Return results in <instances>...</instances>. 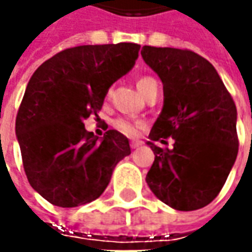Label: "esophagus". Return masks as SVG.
<instances>
[{"label": "esophagus", "instance_id": "esophagus-1", "mask_svg": "<svg viewBox=\"0 0 252 252\" xmlns=\"http://www.w3.org/2000/svg\"><path fill=\"white\" fill-rule=\"evenodd\" d=\"M141 144H143V141H139V140H133L130 143V147L131 149H139Z\"/></svg>", "mask_w": 252, "mask_h": 252}]
</instances>
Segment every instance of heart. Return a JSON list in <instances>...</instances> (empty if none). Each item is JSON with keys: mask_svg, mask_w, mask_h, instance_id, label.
Masks as SVG:
<instances>
[{"mask_svg": "<svg viewBox=\"0 0 252 252\" xmlns=\"http://www.w3.org/2000/svg\"><path fill=\"white\" fill-rule=\"evenodd\" d=\"M156 83V80H153L150 77H143L140 78L139 81H137V88H139V91L143 95L146 90L153 85V84ZM113 126L116 127V130H119L122 134H125V136H129V137H133V136H136L139 130H140L141 127V123L140 122H131L127 121V119H118V121L113 122Z\"/></svg>", "mask_w": 252, "mask_h": 252, "instance_id": "obj_1", "label": "heart"}]
</instances>
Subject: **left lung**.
Instances as JSON below:
<instances>
[{
	"instance_id": "8db88e82",
	"label": "left lung",
	"mask_w": 252,
	"mask_h": 252,
	"mask_svg": "<svg viewBox=\"0 0 252 252\" xmlns=\"http://www.w3.org/2000/svg\"><path fill=\"white\" fill-rule=\"evenodd\" d=\"M141 57L160 77L164 105L147 144L154 162L146 182L172 209L205 208L221 190L238 153L237 109L216 68L190 50L143 46ZM172 137L164 151L154 143Z\"/></svg>"
}]
</instances>
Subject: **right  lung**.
<instances>
[{
	"mask_svg": "<svg viewBox=\"0 0 252 252\" xmlns=\"http://www.w3.org/2000/svg\"><path fill=\"white\" fill-rule=\"evenodd\" d=\"M140 44H85L46 60L31 77L15 122L31 187L60 208L99 198L129 139L108 130L98 140L84 121L99 111L121 77L133 68Z\"/></svg>",
	"mask_w": 252,
	"mask_h": 252,
	"instance_id": "add662e5",
	"label": "right lung"
}]
</instances>
